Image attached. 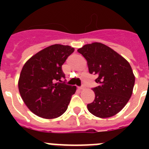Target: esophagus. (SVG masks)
Returning a JSON list of instances; mask_svg holds the SVG:
<instances>
[{
    "label": "esophagus",
    "mask_w": 149,
    "mask_h": 149,
    "mask_svg": "<svg viewBox=\"0 0 149 149\" xmlns=\"http://www.w3.org/2000/svg\"><path fill=\"white\" fill-rule=\"evenodd\" d=\"M78 89H81V90H82V89H85V87H84V86H80V87H78Z\"/></svg>",
    "instance_id": "1"
}]
</instances>
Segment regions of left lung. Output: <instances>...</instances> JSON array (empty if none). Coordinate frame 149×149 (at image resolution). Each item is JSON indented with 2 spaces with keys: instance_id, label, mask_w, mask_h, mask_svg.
Returning <instances> with one entry per match:
<instances>
[{
  "instance_id": "obj_1",
  "label": "left lung",
  "mask_w": 149,
  "mask_h": 149,
  "mask_svg": "<svg viewBox=\"0 0 149 149\" xmlns=\"http://www.w3.org/2000/svg\"><path fill=\"white\" fill-rule=\"evenodd\" d=\"M87 62L89 72L98 76L93 88L95 100L88 110L98 118L116 115L132 95L135 76L130 63L116 51L100 42L85 45L77 50Z\"/></svg>"
}]
</instances>
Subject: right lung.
Masks as SVG:
<instances>
[{"mask_svg": "<svg viewBox=\"0 0 149 149\" xmlns=\"http://www.w3.org/2000/svg\"><path fill=\"white\" fill-rule=\"evenodd\" d=\"M74 48L55 44L41 50L24 63L18 79V90L30 111L43 119H56L68 108L75 86L61 81L62 65Z\"/></svg>", "mask_w": 149, "mask_h": 149, "instance_id": "1", "label": "right lung"}]
</instances>
